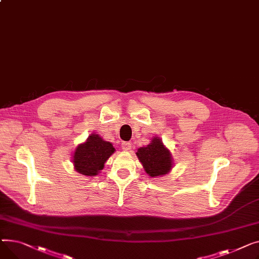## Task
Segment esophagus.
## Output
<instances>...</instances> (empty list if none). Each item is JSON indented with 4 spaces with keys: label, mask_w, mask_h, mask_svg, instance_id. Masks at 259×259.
I'll return each mask as SVG.
<instances>
[{
    "label": "esophagus",
    "mask_w": 259,
    "mask_h": 259,
    "mask_svg": "<svg viewBox=\"0 0 259 259\" xmlns=\"http://www.w3.org/2000/svg\"><path fill=\"white\" fill-rule=\"evenodd\" d=\"M121 146H122V149L124 151H130L132 149V143H130V142H122Z\"/></svg>",
    "instance_id": "obj_1"
}]
</instances>
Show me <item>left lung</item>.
<instances>
[{
	"label": "left lung",
	"instance_id": "obj_1",
	"mask_svg": "<svg viewBox=\"0 0 259 259\" xmlns=\"http://www.w3.org/2000/svg\"><path fill=\"white\" fill-rule=\"evenodd\" d=\"M136 155L142 163L145 172L151 178L167 175L172 168V157L162 140L155 137L151 142L144 147L138 148Z\"/></svg>",
	"mask_w": 259,
	"mask_h": 259
}]
</instances>
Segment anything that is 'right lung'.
<instances>
[{"label": "right lung", "mask_w": 259, "mask_h": 259, "mask_svg": "<svg viewBox=\"0 0 259 259\" xmlns=\"http://www.w3.org/2000/svg\"><path fill=\"white\" fill-rule=\"evenodd\" d=\"M114 151L111 142L104 141L97 134H92L84 143L75 148L72 160L74 169L83 176L95 177L103 169L104 163Z\"/></svg>", "instance_id": "right-lung-1"}]
</instances>
